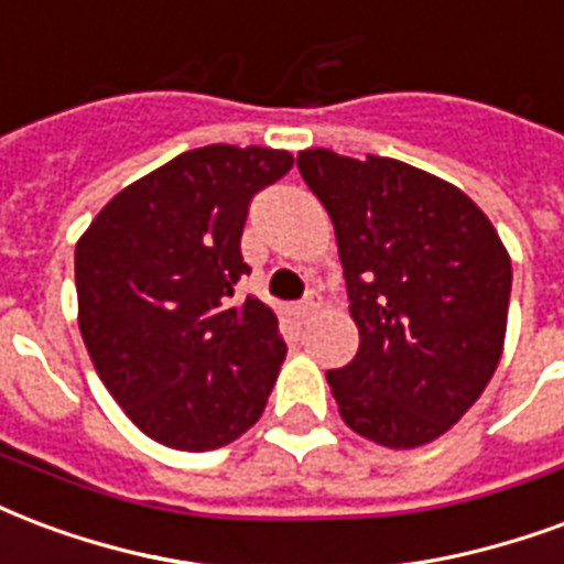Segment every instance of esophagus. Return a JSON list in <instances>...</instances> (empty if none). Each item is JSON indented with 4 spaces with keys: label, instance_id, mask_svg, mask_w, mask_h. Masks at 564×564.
<instances>
[{
    "label": "esophagus",
    "instance_id": "obj_1",
    "mask_svg": "<svg viewBox=\"0 0 564 564\" xmlns=\"http://www.w3.org/2000/svg\"><path fill=\"white\" fill-rule=\"evenodd\" d=\"M316 307H319V295H316V293H307V295H304V299H302V302L295 304V314L302 316V319H307V316L314 314Z\"/></svg>",
    "mask_w": 564,
    "mask_h": 564
}]
</instances>
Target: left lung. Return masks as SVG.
Returning <instances> with one entry per match:
<instances>
[{"label": "left lung", "instance_id": "8db88e82", "mask_svg": "<svg viewBox=\"0 0 564 564\" xmlns=\"http://www.w3.org/2000/svg\"><path fill=\"white\" fill-rule=\"evenodd\" d=\"M335 224L358 352L328 370L340 419L415 448L481 398L502 356L511 260L463 191L391 158L299 152Z\"/></svg>", "mask_w": 564, "mask_h": 564}]
</instances>
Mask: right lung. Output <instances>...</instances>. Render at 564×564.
Wrapping results in <instances>:
<instances>
[{
  "label": "right lung",
  "instance_id": "right-lung-1",
  "mask_svg": "<svg viewBox=\"0 0 564 564\" xmlns=\"http://www.w3.org/2000/svg\"><path fill=\"white\" fill-rule=\"evenodd\" d=\"M293 170L262 145H203L116 194L74 253L83 344L124 415L154 442L212 452L260 421L286 356L250 274V199Z\"/></svg>",
  "mask_w": 564,
  "mask_h": 564
}]
</instances>
